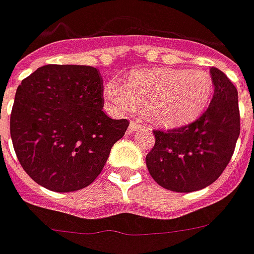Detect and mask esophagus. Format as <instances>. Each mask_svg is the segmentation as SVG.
Segmentation results:
<instances>
[{
	"instance_id": "1",
	"label": "esophagus",
	"mask_w": 254,
	"mask_h": 254,
	"mask_svg": "<svg viewBox=\"0 0 254 254\" xmlns=\"http://www.w3.org/2000/svg\"><path fill=\"white\" fill-rule=\"evenodd\" d=\"M142 127H143V126L140 125V123H138V122H135V120H132V122L129 123L128 128H127V132H128V134H132V132H135L136 129H140V128H142Z\"/></svg>"
}]
</instances>
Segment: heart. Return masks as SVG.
Returning <instances> with one entry per match:
<instances>
[{"mask_svg": "<svg viewBox=\"0 0 254 254\" xmlns=\"http://www.w3.org/2000/svg\"><path fill=\"white\" fill-rule=\"evenodd\" d=\"M103 95L115 111L132 114L146 108L152 123L175 128L205 112L213 96V81L203 70L154 68L134 72L126 85L106 84Z\"/></svg>", "mask_w": 254, "mask_h": 254, "instance_id": "1", "label": "heart"}]
</instances>
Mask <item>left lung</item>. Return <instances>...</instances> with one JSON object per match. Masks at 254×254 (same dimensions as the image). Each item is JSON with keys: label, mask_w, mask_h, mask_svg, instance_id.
Here are the masks:
<instances>
[{"label": "left lung", "mask_w": 254, "mask_h": 254, "mask_svg": "<svg viewBox=\"0 0 254 254\" xmlns=\"http://www.w3.org/2000/svg\"><path fill=\"white\" fill-rule=\"evenodd\" d=\"M214 95L192 123L155 129V144L146 156L148 173L162 188L177 192L205 189L220 178L240 135L238 93L224 72L210 68Z\"/></svg>", "instance_id": "left-lung-1"}]
</instances>
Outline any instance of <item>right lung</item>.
<instances>
[{
  "mask_svg": "<svg viewBox=\"0 0 254 254\" xmlns=\"http://www.w3.org/2000/svg\"><path fill=\"white\" fill-rule=\"evenodd\" d=\"M103 106V79L93 66L48 64L22 80L10 136L26 174L57 192L92 184L129 125L108 118Z\"/></svg>",
  "mask_w": 254,
  "mask_h": 254,
  "instance_id": "obj_1",
  "label": "right lung"
}]
</instances>
